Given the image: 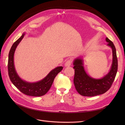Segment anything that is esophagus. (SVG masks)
Segmentation results:
<instances>
[{"mask_svg": "<svg viewBox=\"0 0 125 125\" xmlns=\"http://www.w3.org/2000/svg\"><path fill=\"white\" fill-rule=\"evenodd\" d=\"M71 63H72V60L71 59H69V60H68L66 62H65V66L66 67H69L70 66Z\"/></svg>", "mask_w": 125, "mask_h": 125, "instance_id": "esophagus-1", "label": "esophagus"}]
</instances>
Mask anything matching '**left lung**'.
I'll list each match as a JSON object with an SVG mask.
<instances>
[{
    "label": "left lung",
    "instance_id": "1",
    "mask_svg": "<svg viewBox=\"0 0 125 125\" xmlns=\"http://www.w3.org/2000/svg\"><path fill=\"white\" fill-rule=\"evenodd\" d=\"M107 45L112 49L113 62L109 71L99 79L92 77L84 70L83 60L78 57L73 61L74 77L73 83L77 92L83 96L92 97L104 94L111 87L117 71V58L115 46L113 42L106 37Z\"/></svg>",
    "mask_w": 125,
    "mask_h": 125
}]
</instances>
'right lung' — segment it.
<instances>
[{
  "instance_id": "obj_1",
  "label": "right lung",
  "mask_w": 125,
  "mask_h": 125,
  "mask_svg": "<svg viewBox=\"0 0 125 125\" xmlns=\"http://www.w3.org/2000/svg\"><path fill=\"white\" fill-rule=\"evenodd\" d=\"M25 34L22 36L13 43L10 51L8 59V73L10 80L14 86L23 94L31 96L38 97L45 95L51 88L54 78L63 69L62 66L57 67L51 70L42 80L35 83L26 82L19 76L14 65V54L17 46Z\"/></svg>"
}]
</instances>
